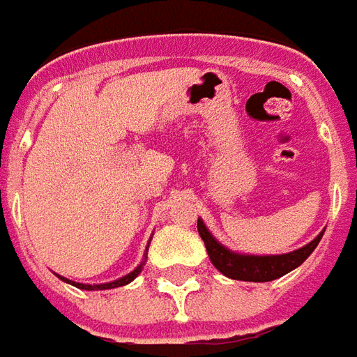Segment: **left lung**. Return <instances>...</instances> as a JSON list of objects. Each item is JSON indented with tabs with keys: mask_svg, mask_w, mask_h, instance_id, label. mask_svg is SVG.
<instances>
[{
	"mask_svg": "<svg viewBox=\"0 0 357 357\" xmlns=\"http://www.w3.org/2000/svg\"><path fill=\"white\" fill-rule=\"evenodd\" d=\"M197 229L201 239L204 241V247L208 252L210 260L216 266L224 275L237 279V281H255V283H266V281H273L277 277H283L284 273H289L294 268H298L300 264L306 260L307 256L312 255L315 247L319 245V241L323 237V231L315 237L312 243H307L306 247L298 248L294 252L279 256H245L235 255L231 250H227L218 243L210 231L206 229V225L202 224V220L199 218L197 222Z\"/></svg>",
	"mask_w": 357,
	"mask_h": 357,
	"instance_id": "8db88e82",
	"label": "left lung"
}]
</instances>
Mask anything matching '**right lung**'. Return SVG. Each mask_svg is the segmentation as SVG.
<instances>
[{
    "mask_svg": "<svg viewBox=\"0 0 357 357\" xmlns=\"http://www.w3.org/2000/svg\"><path fill=\"white\" fill-rule=\"evenodd\" d=\"M141 268H143V264L141 266H137V268L133 269L132 273H128V275L120 277L118 281H112V283H105V284H84V283H74V281H68V279H65V277H61L63 281H66V283L74 284V287H78V289H82V291H105V289H114V287H122V284H128L130 281H133L135 277L139 275L141 273Z\"/></svg>",
    "mask_w": 357,
    "mask_h": 357,
    "instance_id": "1",
    "label": "right lung"
}]
</instances>
